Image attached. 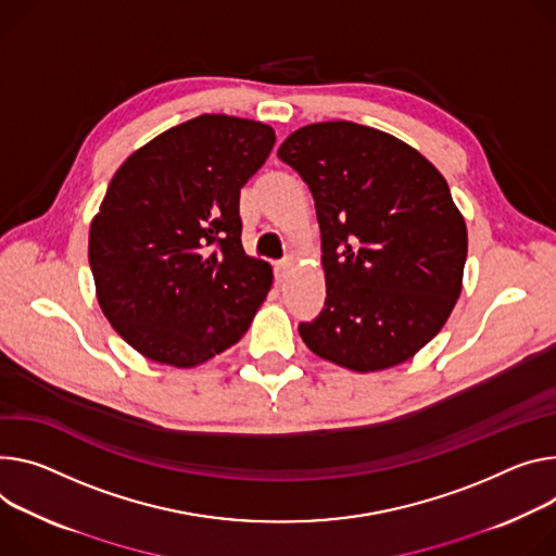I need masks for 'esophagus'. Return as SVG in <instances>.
Listing matches in <instances>:
<instances>
[{
    "label": "esophagus",
    "instance_id": "34e87169",
    "mask_svg": "<svg viewBox=\"0 0 556 556\" xmlns=\"http://www.w3.org/2000/svg\"><path fill=\"white\" fill-rule=\"evenodd\" d=\"M290 270H292V262H290V260L279 262V264H277V268H275L277 279H279V281H286V279H288V275H290Z\"/></svg>",
    "mask_w": 556,
    "mask_h": 556
}]
</instances>
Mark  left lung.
Masks as SVG:
<instances>
[{"instance_id":"left-lung-1","label":"left lung","mask_w":556,"mask_h":556,"mask_svg":"<svg viewBox=\"0 0 556 556\" xmlns=\"http://www.w3.org/2000/svg\"><path fill=\"white\" fill-rule=\"evenodd\" d=\"M277 155L308 184L321 228L326 304L301 339L355 372L408 362L462 294L468 230L447 181L413 146L355 122L299 128Z\"/></svg>"}]
</instances>
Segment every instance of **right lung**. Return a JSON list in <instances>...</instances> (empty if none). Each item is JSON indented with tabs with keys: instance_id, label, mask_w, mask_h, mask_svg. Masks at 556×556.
Wrapping results in <instances>:
<instances>
[{
	"instance_id": "1",
	"label": "right lung",
	"mask_w": 556,
	"mask_h": 556,
	"mask_svg": "<svg viewBox=\"0 0 556 556\" xmlns=\"http://www.w3.org/2000/svg\"><path fill=\"white\" fill-rule=\"evenodd\" d=\"M262 122L199 115L119 166L90 224L99 308L143 357L194 368L235 345L273 286L241 245L239 192L268 160Z\"/></svg>"
}]
</instances>
